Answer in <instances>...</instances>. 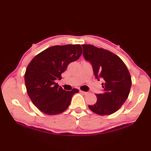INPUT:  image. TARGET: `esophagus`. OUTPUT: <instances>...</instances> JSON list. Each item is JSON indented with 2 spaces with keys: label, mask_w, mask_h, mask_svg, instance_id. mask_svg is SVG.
<instances>
[{
  "label": "esophagus",
  "mask_w": 151,
  "mask_h": 151,
  "mask_svg": "<svg viewBox=\"0 0 151 151\" xmlns=\"http://www.w3.org/2000/svg\"><path fill=\"white\" fill-rule=\"evenodd\" d=\"M80 92L82 93V94H84V95H85L88 94V92H85V91H82V90H80Z\"/></svg>",
  "instance_id": "esophagus-1"
}]
</instances>
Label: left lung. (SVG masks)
<instances>
[{
	"instance_id": "1",
	"label": "left lung",
	"mask_w": 151,
	"mask_h": 151,
	"mask_svg": "<svg viewBox=\"0 0 151 151\" xmlns=\"http://www.w3.org/2000/svg\"><path fill=\"white\" fill-rule=\"evenodd\" d=\"M82 47L83 55L92 65L96 78L103 82L104 92L95 94L97 102L88 107L100 115L114 114L129 97L132 85L129 70L120 58L110 51L91 45H82Z\"/></svg>"
}]
</instances>
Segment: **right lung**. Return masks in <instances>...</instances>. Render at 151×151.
I'll return each instance as SVG.
<instances>
[{
    "label": "right lung",
    "mask_w": 151,
    "mask_h": 151,
    "mask_svg": "<svg viewBox=\"0 0 151 151\" xmlns=\"http://www.w3.org/2000/svg\"><path fill=\"white\" fill-rule=\"evenodd\" d=\"M80 45L50 47L38 54L27 66L24 81L32 102L43 113L56 115L66 110L72 97L79 91L63 90L56 80L62 79V74L70 63L81 57Z\"/></svg>",
    "instance_id": "obj_1"
}]
</instances>
